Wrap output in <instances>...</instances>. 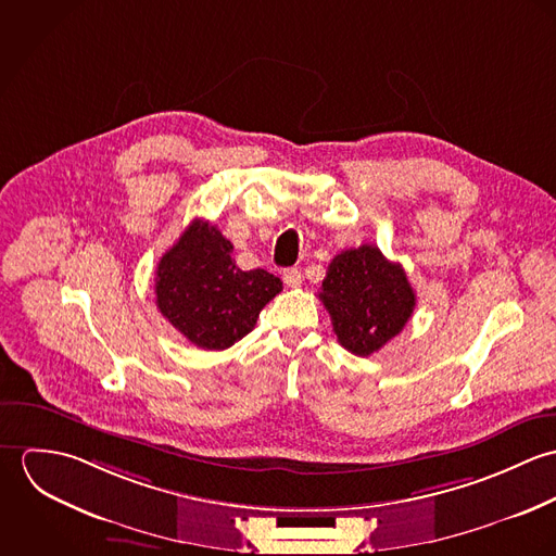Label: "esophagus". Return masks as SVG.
<instances>
[{
	"label": "esophagus",
	"mask_w": 556,
	"mask_h": 556,
	"mask_svg": "<svg viewBox=\"0 0 556 556\" xmlns=\"http://www.w3.org/2000/svg\"><path fill=\"white\" fill-rule=\"evenodd\" d=\"M282 280L287 287L298 289V287H302V271L298 267H289L282 271Z\"/></svg>",
	"instance_id": "esophagus-1"
}]
</instances>
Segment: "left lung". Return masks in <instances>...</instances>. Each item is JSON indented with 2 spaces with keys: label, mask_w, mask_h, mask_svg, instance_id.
<instances>
[{
  "label": "left lung",
  "mask_w": 556,
  "mask_h": 556,
  "mask_svg": "<svg viewBox=\"0 0 556 556\" xmlns=\"http://www.w3.org/2000/svg\"><path fill=\"white\" fill-rule=\"evenodd\" d=\"M318 300L331 317L338 342L368 357L402 331L415 308V293L400 263L362 243L336 254Z\"/></svg>",
  "instance_id": "left-lung-1"
}]
</instances>
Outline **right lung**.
<instances>
[{"instance_id": "1", "label": "right lung", "mask_w": 556, "mask_h": 556, "mask_svg": "<svg viewBox=\"0 0 556 556\" xmlns=\"http://www.w3.org/2000/svg\"><path fill=\"white\" fill-rule=\"evenodd\" d=\"M282 291L265 269L241 271L233 243L207 220H194L160 258L156 306L179 333L207 351L236 344Z\"/></svg>"}]
</instances>
